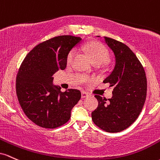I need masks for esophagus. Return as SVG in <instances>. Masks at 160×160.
Masks as SVG:
<instances>
[{"mask_svg":"<svg viewBox=\"0 0 160 160\" xmlns=\"http://www.w3.org/2000/svg\"><path fill=\"white\" fill-rule=\"evenodd\" d=\"M88 96V93L85 92V91H82V98H85Z\"/></svg>","mask_w":160,"mask_h":160,"instance_id":"obj_1","label":"esophagus"}]
</instances>
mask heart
<instances>
[{"label":"heart","mask_w":160,"mask_h":160,"mask_svg":"<svg viewBox=\"0 0 160 160\" xmlns=\"http://www.w3.org/2000/svg\"><path fill=\"white\" fill-rule=\"evenodd\" d=\"M81 49L83 51L87 52L91 55V59L93 62L96 65H101L106 62L109 58V52L105 46L103 44H100L98 42H90L84 44L82 46ZM75 55H76V51L72 50L69 52V55L67 57V63L71 64L73 62ZM82 80L83 82L88 81V78L85 76H82Z\"/></svg>","instance_id":"heart-1"}]
</instances>
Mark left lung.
Returning <instances> with one entry per match:
<instances>
[{"label":"left lung","instance_id":"1","mask_svg":"<svg viewBox=\"0 0 160 160\" xmlns=\"http://www.w3.org/2000/svg\"><path fill=\"white\" fill-rule=\"evenodd\" d=\"M103 38L115 57L113 70L103 82L109 83L113 91L108 101L95 95L98 107L91 112V118L102 130L115 133L128 128L138 119L146 100L148 85L142 64L132 50L115 39Z\"/></svg>","mask_w":160,"mask_h":160}]
</instances>
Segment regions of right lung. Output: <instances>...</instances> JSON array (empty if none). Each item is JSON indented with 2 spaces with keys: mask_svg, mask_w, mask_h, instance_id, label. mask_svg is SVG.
<instances>
[{
  "mask_svg": "<svg viewBox=\"0 0 160 160\" xmlns=\"http://www.w3.org/2000/svg\"><path fill=\"white\" fill-rule=\"evenodd\" d=\"M81 41L72 35L52 38L35 46L21 63L16 83L17 98L26 116L38 126H62L81 99L79 90L62 92L60 87L52 85L53 75L66 69L69 51Z\"/></svg>",
  "mask_w": 160,
  "mask_h": 160,
  "instance_id": "1",
  "label": "right lung"
}]
</instances>
